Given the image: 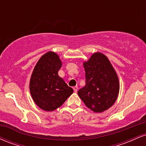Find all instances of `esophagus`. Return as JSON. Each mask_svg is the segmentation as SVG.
Segmentation results:
<instances>
[{
    "mask_svg": "<svg viewBox=\"0 0 146 146\" xmlns=\"http://www.w3.org/2000/svg\"><path fill=\"white\" fill-rule=\"evenodd\" d=\"M73 90H74L75 93H77V91H78V87L77 86H73Z\"/></svg>",
    "mask_w": 146,
    "mask_h": 146,
    "instance_id": "obj_1",
    "label": "esophagus"
}]
</instances>
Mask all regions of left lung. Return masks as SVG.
Returning <instances> with one entry per match:
<instances>
[{"instance_id": "left-lung-1", "label": "left lung", "mask_w": 146, "mask_h": 146, "mask_svg": "<svg viewBox=\"0 0 146 146\" xmlns=\"http://www.w3.org/2000/svg\"><path fill=\"white\" fill-rule=\"evenodd\" d=\"M86 85L78 94L85 105L95 113H102L114 104L119 84L116 72L107 57L94 53L84 63Z\"/></svg>"}]
</instances>
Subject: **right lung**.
<instances>
[{"label": "right lung", "instance_id": "right-lung-1", "mask_svg": "<svg viewBox=\"0 0 146 146\" xmlns=\"http://www.w3.org/2000/svg\"><path fill=\"white\" fill-rule=\"evenodd\" d=\"M62 66L59 57L48 52L38 60L30 80V93L41 109L53 111L63 104L73 90L58 75Z\"/></svg>", "mask_w": 146, "mask_h": 146}]
</instances>
